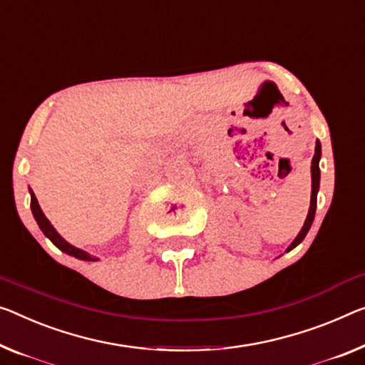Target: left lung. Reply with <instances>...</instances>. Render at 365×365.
<instances>
[{
	"instance_id": "left-lung-1",
	"label": "left lung",
	"mask_w": 365,
	"mask_h": 365,
	"mask_svg": "<svg viewBox=\"0 0 365 365\" xmlns=\"http://www.w3.org/2000/svg\"><path fill=\"white\" fill-rule=\"evenodd\" d=\"M319 158H322V143L317 140V145H315V155H313V160H312V197H310V209H308V215H307V220L304 223V227L297 235L295 240L290 243V246L287 250V253L290 250H294L295 246H299L304 238L307 237L308 230H310L312 223H313V218H315V212H317V195H318V189H319Z\"/></svg>"
}]
</instances>
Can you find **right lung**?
Instances as JSON below:
<instances>
[{"label": "right lung", "mask_w": 365, "mask_h": 365, "mask_svg": "<svg viewBox=\"0 0 365 365\" xmlns=\"http://www.w3.org/2000/svg\"><path fill=\"white\" fill-rule=\"evenodd\" d=\"M29 194H31V210H32L34 218H36L38 228L42 230V233L46 235V237L50 241H52V243L57 246L60 251H63V253L70 255L73 257H76V259H81V261H99L98 257H94V256H91L89 253H86V251H83L80 248H76V246L70 245L68 241H66L63 237H61V235L57 232V230L53 228L52 223L48 222V218L46 217V214H43V212H42L41 205H38V202H37L36 194L32 192L31 187H29Z\"/></svg>", "instance_id": "obj_1"}]
</instances>
